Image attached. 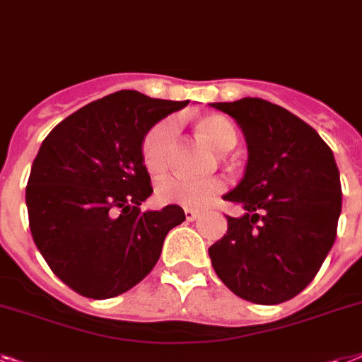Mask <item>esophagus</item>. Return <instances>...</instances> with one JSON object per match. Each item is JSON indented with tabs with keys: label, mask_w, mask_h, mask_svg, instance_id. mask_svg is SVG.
Segmentation results:
<instances>
[{
	"label": "esophagus",
	"mask_w": 362,
	"mask_h": 362,
	"mask_svg": "<svg viewBox=\"0 0 362 362\" xmlns=\"http://www.w3.org/2000/svg\"><path fill=\"white\" fill-rule=\"evenodd\" d=\"M184 214H186V219H187V221H195V219H199V216H201L199 211L189 210V208H186V210H184Z\"/></svg>",
	"instance_id": "esophagus-1"
}]
</instances>
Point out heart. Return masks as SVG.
<instances>
[{"label":"heart","instance_id":"b5f03b06","mask_svg":"<svg viewBox=\"0 0 362 362\" xmlns=\"http://www.w3.org/2000/svg\"><path fill=\"white\" fill-rule=\"evenodd\" d=\"M195 132L199 139L204 141L210 148L217 152L230 151L236 145V128L223 115H202L195 120ZM176 126L173 120H160L152 126L143 139L141 158L146 171L160 176L169 169L171 163L173 143H175ZM225 191V182L217 176L208 178H186V176H169L158 184L156 195L165 204L202 210L210 206L217 197Z\"/></svg>","mask_w":362,"mask_h":362}]
</instances>
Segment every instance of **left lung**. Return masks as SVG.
<instances>
[{"instance_id": "left-lung-1", "label": "left lung", "mask_w": 362, "mask_h": 362, "mask_svg": "<svg viewBox=\"0 0 362 362\" xmlns=\"http://www.w3.org/2000/svg\"><path fill=\"white\" fill-rule=\"evenodd\" d=\"M247 143L245 173L223 195L242 204L208 249L217 277L258 305L292 299L324 264L337 238L342 187L333 151L307 122L262 98L214 102Z\"/></svg>"}]
</instances>
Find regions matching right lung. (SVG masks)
<instances>
[{
  "label": "right lung",
  "instance_id": "1",
  "mask_svg": "<svg viewBox=\"0 0 362 362\" xmlns=\"http://www.w3.org/2000/svg\"><path fill=\"white\" fill-rule=\"evenodd\" d=\"M189 100L119 90L59 122L31 165L25 204L44 260L90 299L128 292L152 272L180 206L141 211L152 195L141 146L152 126Z\"/></svg>",
  "mask_w": 362,
  "mask_h": 362
}]
</instances>
